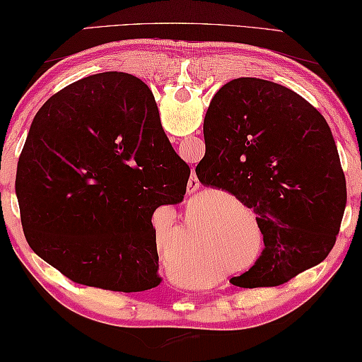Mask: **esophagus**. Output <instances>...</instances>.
I'll use <instances>...</instances> for the list:
<instances>
[{
  "label": "esophagus",
  "instance_id": "1",
  "mask_svg": "<svg viewBox=\"0 0 362 362\" xmlns=\"http://www.w3.org/2000/svg\"><path fill=\"white\" fill-rule=\"evenodd\" d=\"M197 189H199V180H197L196 175H192L189 177V181H187V192H194Z\"/></svg>",
  "mask_w": 362,
  "mask_h": 362
}]
</instances>
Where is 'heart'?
Returning <instances> with one entry per match:
<instances>
[{"mask_svg":"<svg viewBox=\"0 0 362 362\" xmlns=\"http://www.w3.org/2000/svg\"><path fill=\"white\" fill-rule=\"evenodd\" d=\"M253 245H255V243H253V242H251V240H250V242H246V243H245V246H246V250H248V248H250V250H251V248H253Z\"/></svg>","mask_w":362,"mask_h":362,"instance_id":"1","label":"heart"}]
</instances>
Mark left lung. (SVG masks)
Listing matches in <instances>:
<instances>
[{
	"label": "left lung",
	"instance_id": "left-lung-1",
	"mask_svg": "<svg viewBox=\"0 0 362 362\" xmlns=\"http://www.w3.org/2000/svg\"><path fill=\"white\" fill-rule=\"evenodd\" d=\"M204 186L233 194L256 214L264 250L230 282L281 286L332 251L346 207V180L327 120L289 88L237 78L204 119Z\"/></svg>",
	"mask_w": 362,
	"mask_h": 362
}]
</instances>
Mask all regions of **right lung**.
<instances>
[{"label": "right lung", "mask_w": 362, "mask_h": 362, "mask_svg": "<svg viewBox=\"0 0 362 362\" xmlns=\"http://www.w3.org/2000/svg\"><path fill=\"white\" fill-rule=\"evenodd\" d=\"M189 175L142 80L86 76L30 124L16 173L24 237L76 284L151 289L161 282L151 216L182 201Z\"/></svg>", "instance_id": "add662e5"}]
</instances>
